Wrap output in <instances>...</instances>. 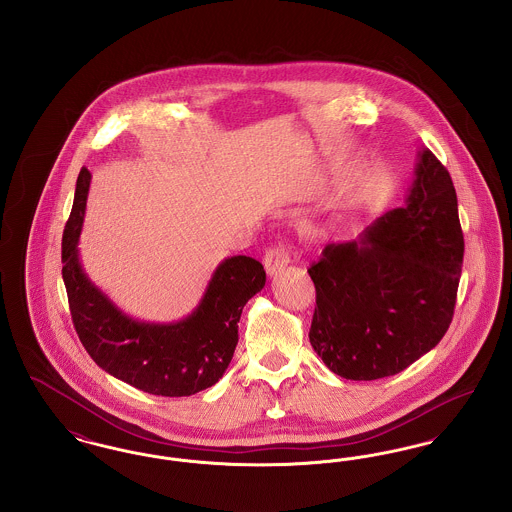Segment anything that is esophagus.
Masks as SVG:
<instances>
[{
	"label": "esophagus",
	"mask_w": 512,
	"mask_h": 512,
	"mask_svg": "<svg viewBox=\"0 0 512 512\" xmlns=\"http://www.w3.org/2000/svg\"><path fill=\"white\" fill-rule=\"evenodd\" d=\"M288 265H290V247L288 245L278 242L274 247L268 249L267 255H265V268L270 276L282 272Z\"/></svg>",
	"instance_id": "obj_1"
}]
</instances>
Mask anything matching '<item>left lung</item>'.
<instances>
[{
    "mask_svg": "<svg viewBox=\"0 0 512 512\" xmlns=\"http://www.w3.org/2000/svg\"><path fill=\"white\" fill-rule=\"evenodd\" d=\"M463 255L453 180L422 149L405 205L359 240L326 245L307 270L317 290L309 340L318 357L345 380L413 365L453 320Z\"/></svg>",
    "mask_w": 512,
    "mask_h": 512,
    "instance_id": "1",
    "label": "left lung"
}]
</instances>
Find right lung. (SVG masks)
Returning a JSON list of instances; mask_svg holds the SVG:
<instances>
[{
  "label": "right lung",
  "instance_id": "add662e5",
  "mask_svg": "<svg viewBox=\"0 0 512 512\" xmlns=\"http://www.w3.org/2000/svg\"><path fill=\"white\" fill-rule=\"evenodd\" d=\"M92 174L76 180L73 211L61 245L63 282L74 330L88 355L111 376L163 397H184L219 382L238 345L244 305L267 282L265 268L245 255L220 263L194 313L180 322L151 324L126 317L98 290L78 261V238Z\"/></svg>",
  "mask_w": 512,
  "mask_h": 512
}]
</instances>
